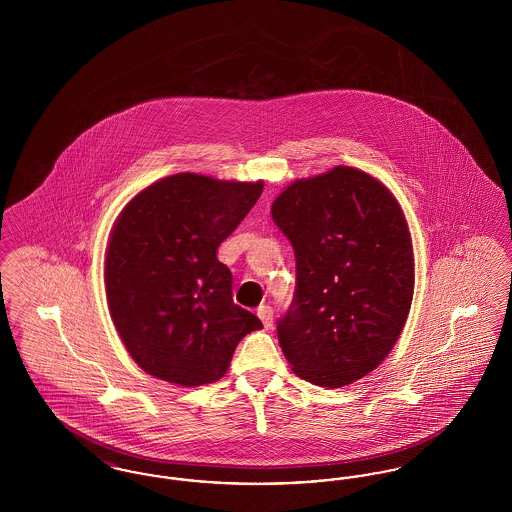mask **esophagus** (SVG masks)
<instances>
[{
	"instance_id": "obj_1",
	"label": "esophagus",
	"mask_w": 512,
	"mask_h": 512,
	"mask_svg": "<svg viewBox=\"0 0 512 512\" xmlns=\"http://www.w3.org/2000/svg\"><path fill=\"white\" fill-rule=\"evenodd\" d=\"M257 315L261 318V322H263V326L265 328H272V317H274V313H272V307H268V305H261L259 309H257Z\"/></svg>"
}]
</instances>
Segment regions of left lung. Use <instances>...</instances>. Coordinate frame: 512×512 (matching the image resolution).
Here are the masks:
<instances>
[{
	"mask_svg": "<svg viewBox=\"0 0 512 512\" xmlns=\"http://www.w3.org/2000/svg\"><path fill=\"white\" fill-rule=\"evenodd\" d=\"M295 253V293L278 320L292 370L322 388L372 372L401 336L414 290L413 244L390 190L353 167L295 180L272 203Z\"/></svg>",
	"mask_w": 512,
	"mask_h": 512,
	"instance_id": "1",
	"label": "left lung"
}]
</instances>
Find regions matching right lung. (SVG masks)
<instances>
[{
  "label": "right lung",
  "instance_id": "right-lung-1",
  "mask_svg": "<svg viewBox=\"0 0 512 512\" xmlns=\"http://www.w3.org/2000/svg\"><path fill=\"white\" fill-rule=\"evenodd\" d=\"M261 192V180L180 172L122 209L105 293L126 351L147 374L186 388L217 382L245 334L263 328L232 301V272L217 259Z\"/></svg>",
  "mask_w": 512,
  "mask_h": 512
}]
</instances>
